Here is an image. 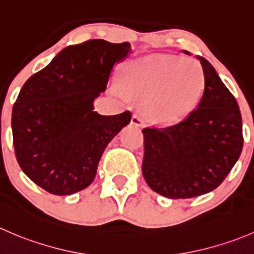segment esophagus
<instances>
[{"label": "esophagus", "mask_w": 254, "mask_h": 254, "mask_svg": "<svg viewBox=\"0 0 254 254\" xmlns=\"http://www.w3.org/2000/svg\"><path fill=\"white\" fill-rule=\"evenodd\" d=\"M144 118L140 114H134L131 118V124L135 125V127H142L144 125Z\"/></svg>", "instance_id": "esophagus-1"}]
</instances>
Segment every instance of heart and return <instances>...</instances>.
I'll list each match as a JSON object with an SVG mask.
<instances>
[{"mask_svg":"<svg viewBox=\"0 0 254 254\" xmlns=\"http://www.w3.org/2000/svg\"><path fill=\"white\" fill-rule=\"evenodd\" d=\"M120 85L142 100V110L157 123H175L192 113L205 90V73L193 59L151 54L124 68Z\"/></svg>","mask_w":254,"mask_h":254,"instance_id":"obj_1","label":"heart"}]
</instances>
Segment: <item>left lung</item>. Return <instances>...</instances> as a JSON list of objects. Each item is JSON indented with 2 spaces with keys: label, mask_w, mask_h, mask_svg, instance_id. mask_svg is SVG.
<instances>
[{
  "label": "left lung",
  "mask_w": 254,
  "mask_h": 254,
  "mask_svg": "<svg viewBox=\"0 0 254 254\" xmlns=\"http://www.w3.org/2000/svg\"><path fill=\"white\" fill-rule=\"evenodd\" d=\"M197 59L205 73V90L195 110L171 127L142 130L145 181L172 200L213 191L230 174L243 146L242 117L235 97L210 62Z\"/></svg>",
  "instance_id": "obj_1"
}]
</instances>
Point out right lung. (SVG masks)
<instances>
[{"label":"right lung","instance_id":"1","mask_svg":"<svg viewBox=\"0 0 254 254\" xmlns=\"http://www.w3.org/2000/svg\"><path fill=\"white\" fill-rule=\"evenodd\" d=\"M131 52L129 42L104 39L68 46L22 87L12 109L14 152L47 192L67 196L89 186L107 145L130 123V112L98 114L94 100Z\"/></svg>","mask_w":254,"mask_h":254}]
</instances>
